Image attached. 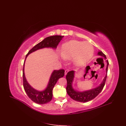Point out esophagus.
Returning a JSON list of instances; mask_svg holds the SVG:
<instances>
[{
	"label": "esophagus",
	"instance_id": "1",
	"mask_svg": "<svg viewBox=\"0 0 126 126\" xmlns=\"http://www.w3.org/2000/svg\"><path fill=\"white\" fill-rule=\"evenodd\" d=\"M68 72V69H65V75H66Z\"/></svg>",
	"mask_w": 126,
	"mask_h": 126
}]
</instances>
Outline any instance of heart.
Masks as SVG:
<instances>
[{
	"mask_svg": "<svg viewBox=\"0 0 126 126\" xmlns=\"http://www.w3.org/2000/svg\"><path fill=\"white\" fill-rule=\"evenodd\" d=\"M60 52L64 59H73L74 64L81 66L86 64L92 58L94 47L88 42L71 40L63 44Z\"/></svg>",
	"mask_w": 126,
	"mask_h": 126,
	"instance_id": "b5f03b06",
	"label": "heart"
}]
</instances>
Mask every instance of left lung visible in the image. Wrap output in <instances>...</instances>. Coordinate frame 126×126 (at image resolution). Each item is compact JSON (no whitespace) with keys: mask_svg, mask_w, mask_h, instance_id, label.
<instances>
[{"mask_svg":"<svg viewBox=\"0 0 126 126\" xmlns=\"http://www.w3.org/2000/svg\"><path fill=\"white\" fill-rule=\"evenodd\" d=\"M97 54L99 55L102 56V57H103L105 60L106 59L105 55L102 52V51H99V52H97ZM106 61L107 62V65L106 68V74L103 79V81L101 82L100 86L91 90H87L83 92H79L74 89V88H73L72 86V83L74 78V73H75V72L74 71H71L67 73L66 76L67 83L66 89L67 94L72 99L80 102H87L93 100L100 94L101 91L102 90V89H103L107 77V73H108L109 63L108 60H106ZM89 68V66H87L86 67V72L87 69H88Z\"/></svg>","mask_w":126,"mask_h":126,"instance_id":"1","label":"left lung"}]
</instances>
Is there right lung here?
<instances>
[{
  "label": "right lung",
  "instance_id": "obj_1",
  "mask_svg": "<svg viewBox=\"0 0 126 126\" xmlns=\"http://www.w3.org/2000/svg\"><path fill=\"white\" fill-rule=\"evenodd\" d=\"M63 37L64 36L60 35H55L49 36L45 38L43 41L35 45L33 48L29 51V52L26 55L25 61L29 54L37 50L44 48H57V46L60 41L62 39ZM25 61L23 68V87H24V89L27 95L36 103L44 104L48 103L52 99V90L53 87L59 79L64 76V70L63 69H59V70H54L51 74L48 85L46 89L43 91H38L32 87L26 79L24 74Z\"/></svg>",
  "mask_w": 126,
  "mask_h": 126
}]
</instances>
